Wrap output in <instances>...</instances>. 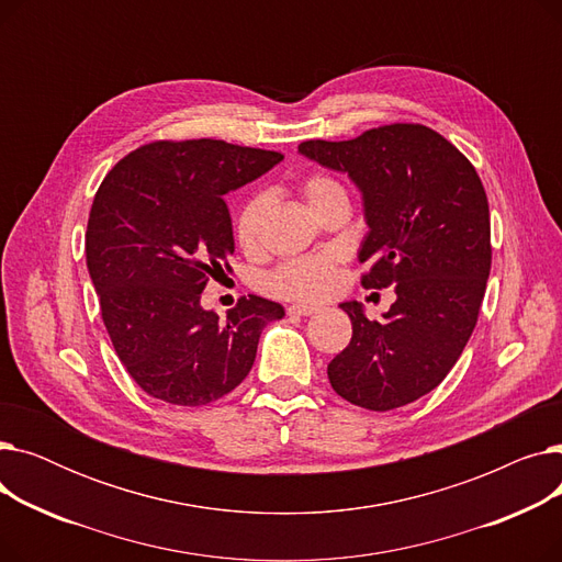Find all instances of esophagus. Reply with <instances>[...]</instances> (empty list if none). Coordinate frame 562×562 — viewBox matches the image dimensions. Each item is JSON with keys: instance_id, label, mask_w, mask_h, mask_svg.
<instances>
[{"instance_id": "esophagus-1", "label": "esophagus", "mask_w": 562, "mask_h": 562, "mask_svg": "<svg viewBox=\"0 0 562 562\" xmlns=\"http://www.w3.org/2000/svg\"><path fill=\"white\" fill-rule=\"evenodd\" d=\"M289 316H312L318 312V307L314 305H305V303H299V305H289Z\"/></svg>"}]
</instances>
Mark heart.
<instances>
[{
	"instance_id": "1",
	"label": "heart",
	"mask_w": 562,
	"mask_h": 562,
	"mask_svg": "<svg viewBox=\"0 0 562 562\" xmlns=\"http://www.w3.org/2000/svg\"><path fill=\"white\" fill-rule=\"evenodd\" d=\"M301 191L316 214L333 200L346 198L344 187L330 175L314 172L305 177ZM269 212V198L263 193H255L241 206L239 218H236V241L244 250H255L261 241V229ZM339 282V257L335 252H316L289 259L266 278V284L282 299L293 301H321L330 296Z\"/></svg>"
}]
</instances>
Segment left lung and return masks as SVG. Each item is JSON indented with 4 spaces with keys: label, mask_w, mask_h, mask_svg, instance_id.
Masks as SVG:
<instances>
[{
    "label": "left lung",
    "mask_w": 562,
    "mask_h": 562,
    "mask_svg": "<svg viewBox=\"0 0 562 562\" xmlns=\"http://www.w3.org/2000/svg\"><path fill=\"white\" fill-rule=\"evenodd\" d=\"M299 153L346 172L362 193L367 289L394 286L380 321L362 303L350 344L328 364L333 390L352 405L387 412L432 392L476 328L490 278V206L476 168L424 125H385L352 140H305Z\"/></svg>",
    "instance_id": "1"
}]
</instances>
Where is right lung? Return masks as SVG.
I'll use <instances>...</instances> for the list:
<instances>
[{
	"mask_svg": "<svg viewBox=\"0 0 562 562\" xmlns=\"http://www.w3.org/2000/svg\"><path fill=\"white\" fill-rule=\"evenodd\" d=\"M284 157L214 138L157 140L117 161L86 229L88 276L111 344L136 385L198 407L241 385L280 303L248 296L221 321L200 305L234 255L225 195Z\"/></svg>",
	"mask_w": 562,
	"mask_h": 562,
	"instance_id": "right-lung-1",
	"label": "right lung"
}]
</instances>
